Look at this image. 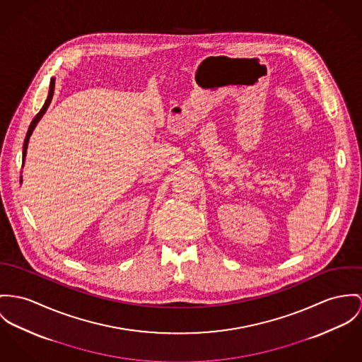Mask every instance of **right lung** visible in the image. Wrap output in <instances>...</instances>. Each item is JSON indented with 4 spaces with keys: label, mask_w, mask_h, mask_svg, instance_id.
<instances>
[{
    "label": "right lung",
    "mask_w": 362,
    "mask_h": 362,
    "mask_svg": "<svg viewBox=\"0 0 362 362\" xmlns=\"http://www.w3.org/2000/svg\"><path fill=\"white\" fill-rule=\"evenodd\" d=\"M54 90H55V77H52V78H51V83H49V92H48V98H47L45 103H44L42 109H41L40 112H38V114L34 117V119L31 121V124H30V127H28V135H26V139H25V143H23V158H22V164H23V165H25V160H26V154H28V146L30 136H31V134H33L34 128L37 127V124L40 122V119L42 118V115H44L45 112L48 110V106L51 105V102H52V98H54ZM23 165H22V167H23ZM21 183H22V176H21Z\"/></svg>",
    "instance_id": "right-lung-1"
}]
</instances>
